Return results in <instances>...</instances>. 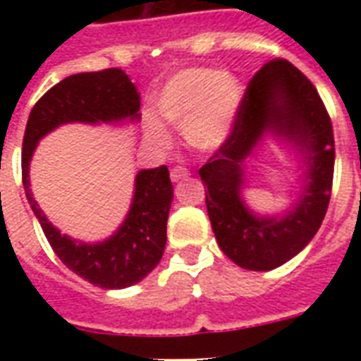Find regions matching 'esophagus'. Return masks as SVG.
<instances>
[{
	"instance_id": "34e87169",
	"label": "esophagus",
	"mask_w": 361,
	"mask_h": 361,
	"mask_svg": "<svg viewBox=\"0 0 361 361\" xmlns=\"http://www.w3.org/2000/svg\"><path fill=\"white\" fill-rule=\"evenodd\" d=\"M187 176H189V170H187L185 166H180V164H176V166H172V170H170V178H172V181L183 180Z\"/></svg>"
}]
</instances>
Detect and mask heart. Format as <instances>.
I'll return each mask as SVG.
<instances>
[{
    "label": "heart",
    "instance_id": "1",
    "mask_svg": "<svg viewBox=\"0 0 361 361\" xmlns=\"http://www.w3.org/2000/svg\"><path fill=\"white\" fill-rule=\"evenodd\" d=\"M236 76L212 67L187 69L172 76L157 99L164 120L178 125L185 140L198 149L217 147L231 133L241 104ZM147 135L166 144V130L157 120H147Z\"/></svg>",
    "mask_w": 361,
    "mask_h": 361
}]
</instances>
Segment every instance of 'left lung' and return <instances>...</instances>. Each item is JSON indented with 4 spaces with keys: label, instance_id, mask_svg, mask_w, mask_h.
<instances>
[{
    "label": "left lung",
    "instance_id": "8db88e82",
    "mask_svg": "<svg viewBox=\"0 0 361 361\" xmlns=\"http://www.w3.org/2000/svg\"><path fill=\"white\" fill-rule=\"evenodd\" d=\"M264 128H275L310 149L308 191L285 220H258L240 204V163ZM336 140L317 87L283 58L269 59L252 75L231 133L198 170L208 189L217 243L232 262L252 271L274 269L302 251L319 232L334 185Z\"/></svg>",
    "mask_w": 361,
    "mask_h": 361
}]
</instances>
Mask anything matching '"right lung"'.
I'll return each mask as SVG.
<instances>
[{"instance_id":"1","label":"right lung","mask_w":361,"mask_h":361,"mask_svg":"<svg viewBox=\"0 0 361 361\" xmlns=\"http://www.w3.org/2000/svg\"><path fill=\"white\" fill-rule=\"evenodd\" d=\"M140 93L121 69L78 73L50 87L31 109L22 144V183L33 214L59 260L82 279L101 288H125L142 281L163 258L172 183L166 166L142 170L136 176L133 206L118 234L97 245L61 236L30 189V161L37 142L48 130L69 121H120L138 118Z\"/></svg>"}]
</instances>
